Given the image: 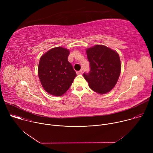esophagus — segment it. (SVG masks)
<instances>
[{
	"mask_svg": "<svg viewBox=\"0 0 153 153\" xmlns=\"http://www.w3.org/2000/svg\"><path fill=\"white\" fill-rule=\"evenodd\" d=\"M76 73H77V74H81L82 73V70H80V71H77V72H76Z\"/></svg>",
	"mask_w": 153,
	"mask_h": 153,
	"instance_id": "34e87169",
	"label": "esophagus"
}]
</instances>
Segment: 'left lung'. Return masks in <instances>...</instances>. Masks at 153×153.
<instances>
[{
    "label": "left lung",
    "instance_id": "left-lung-1",
    "mask_svg": "<svg viewBox=\"0 0 153 153\" xmlns=\"http://www.w3.org/2000/svg\"><path fill=\"white\" fill-rule=\"evenodd\" d=\"M90 71L83 73L90 88L99 94L110 92L116 85L121 71L118 53L104 45H96L86 50Z\"/></svg>",
    "mask_w": 153,
    "mask_h": 153
}]
</instances>
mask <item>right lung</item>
Here are the masks:
<instances>
[{
  "mask_svg": "<svg viewBox=\"0 0 153 153\" xmlns=\"http://www.w3.org/2000/svg\"><path fill=\"white\" fill-rule=\"evenodd\" d=\"M70 51L63 47H56L40 57L38 75L43 88L49 94L60 96L71 85L76 73L68 62Z\"/></svg>",
  "mask_w": 153,
  "mask_h": 153,
  "instance_id": "add662e5",
  "label": "right lung"
}]
</instances>
